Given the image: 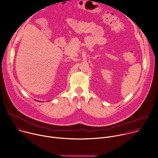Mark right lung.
<instances>
[{
	"instance_id": "1",
	"label": "right lung",
	"mask_w": 158,
	"mask_h": 158,
	"mask_svg": "<svg viewBox=\"0 0 158 158\" xmlns=\"http://www.w3.org/2000/svg\"><path fill=\"white\" fill-rule=\"evenodd\" d=\"M36 101H38V100H36ZM38 102H40V101H38Z\"/></svg>"
}]
</instances>
